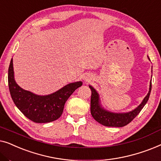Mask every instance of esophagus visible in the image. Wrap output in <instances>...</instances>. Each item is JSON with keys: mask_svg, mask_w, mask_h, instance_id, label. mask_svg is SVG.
I'll list each match as a JSON object with an SVG mask.
<instances>
[{"mask_svg": "<svg viewBox=\"0 0 161 161\" xmlns=\"http://www.w3.org/2000/svg\"><path fill=\"white\" fill-rule=\"evenodd\" d=\"M84 78H85V80H89V78H88V77H85Z\"/></svg>", "mask_w": 161, "mask_h": 161, "instance_id": "obj_1", "label": "esophagus"}]
</instances>
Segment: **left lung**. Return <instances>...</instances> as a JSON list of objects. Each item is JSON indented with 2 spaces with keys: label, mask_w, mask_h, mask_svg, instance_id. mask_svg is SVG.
Segmentation results:
<instances>
[{
  "label": "left lung",
  "mask_w": 161,
  "mask_h": 161,
  "mask_svg": "<svg viewBox=\"0 0 161 161\" xmlns=\"http://www.w3.org/2000/svg\"><path fill=\"white\" fill-rule=\"evenodd\" d=\"M149 58V57H148ZM92 91L91 97V114L93 118L100 124L107 127H122L128 125L134 119V118L140 113L147 101L149 100L152 89V82L149 85V91L147 95L145 97L142 103L133 111L128 113L116 114L107 111L100 106L99 102V94L93 87L89 86Z\"/></svg>",
  "instance_id": "8db88e82"
}]
</instances>
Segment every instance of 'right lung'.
<instances>
[{
  "mask_svg": "<svg viewBox=\"0 0 161 161\" xmlns=\"http://www.w3.org/2000/svg\"><path fill=\"white\" fill-rule=\"evenodd\" d=\"M8 83L15 105L26 117L36 123L50 122L60 117L66 101L83 84L81 81L72 83L49 95H36L23 89L15 82L12 58L8 67Z\"/></svg>",
  "mask_w": 161,
  "mask_h": 161,
  "instance_id": "obj_1",
  "label": "right lung"
}]
</instances>
